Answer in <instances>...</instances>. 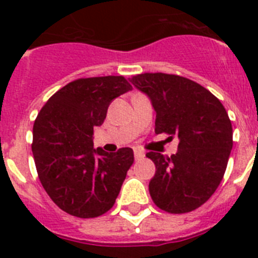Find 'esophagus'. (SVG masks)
Listing matches in <instances>:
<instances>
[{
    "mask_svg": "<svg viewBox=\"0 0 258 258\" xmlns=\"http://www.w3.org/2000/svg\"><path fill=\"white\" fill-rule=\"evenodd\" d=\"M134 157H136V160H141V159L145 157V154L140 151V150H134Z\"/></svg>",
    "mask_w": 258,
    "mask_h": 258,
    "instance_id": "1",
    "label": "esophagus"
}]
</instances>
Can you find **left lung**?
Here are the masks:
<instances>
[{
  "label": "left lung",
  "instance_id": "1",
  "mask_svg": "<svg viewBox=\"0 0 258 258\" xmlns=\"http://www.w3.org/2000/svg\"><path fill=\"white\" fill-rule=\"evenodd\" d=\"M131 83L145 93L156 112L155 133L177 136L172 156L147 152L156 166L149 190L168 213H187L203 206L222 181L232 149L226 109L209 90L186 77L141 74Z\"/></svg>",
  "mask_w": 258,
  "mask_h": 258
}]
</instances>
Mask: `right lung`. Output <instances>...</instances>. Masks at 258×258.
Returning a JSON list of instances; mask_svg holds the SVG:
<instances>
[{
  "instance_id": "obj_1",
  "label": "right lung",
  "mask_w": 258,
  "mask_h": 258,
  "mask_svg": "<svg viewBox=\"0 0 258 258\" xmlns=\"http://www.w3.org/2000/svg\"><path fill=\"white\" fill-rule=\"evenodd\" d=\"M132 85L122 76L79 79L58 90L33 125L32 152L41 184L61 211L94 218L112 208L134 161L129 147H93L109 103Z\"/></svg>"
}]
</instances>
